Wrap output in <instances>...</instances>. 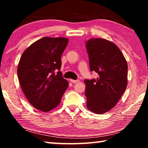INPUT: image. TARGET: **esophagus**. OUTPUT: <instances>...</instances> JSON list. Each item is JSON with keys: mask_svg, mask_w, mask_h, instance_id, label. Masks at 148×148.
<instances>
[{"mask_svg": "<svg viewBox=\"0 0 148 148\" xmlns=\"http://www.w3.org/2000/svg\"><path fill=\"white\" fill-rule=\"evenodd\" d=\"M70 81H71L72 83H73V84H75V83H77V82H78L79 80V79H76V80H74V79H71L70 80Z\"/></svg>", "mask_w": 148, "mask_h": 148, "instance_id": "1", "label": "esophagus"}]
</instances>
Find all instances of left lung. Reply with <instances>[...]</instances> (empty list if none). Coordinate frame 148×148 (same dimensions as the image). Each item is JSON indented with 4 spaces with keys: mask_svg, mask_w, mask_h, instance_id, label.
<instances>
[{
    "mask_svg": "<svg viewBox=\"0 0 148 148\" xmlns=\"http://www.w3.org/2000/svg\"><path fill=\"white\" fill-rule=\"evenodd\" d=\"M90 70L97 79L84 80L87 108L95 114H104L114 108L127 85L128 66L121 50L107 40L91 38L86 44Z\"/></svg>",
    "mask_w": 148,
    "mask_h": 148,
    "instance_id": "left-lung-1",
    "label": "left lung"
}]
</instances>
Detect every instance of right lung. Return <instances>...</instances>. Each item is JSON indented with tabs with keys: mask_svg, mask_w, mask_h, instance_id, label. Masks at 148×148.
<instances>
[{
	"mask_svg": "<svg viewBox=\"0 0 148 148\" xmlns=\"http://www.w3.org/2000/svg\"><path fill=\"white\" fill-rule=\"evenodd\" d=\"M68 42L66 38L44 37L22 54L17 76L25 95L35 108L45 112L55 108L69 86L59 71Z\"/></svg>",
	"mask_w": 148,
	"mask_h": 148,
	"instance_id": "right-lung-1",
	"label": "right lung"
}]
</instances>
